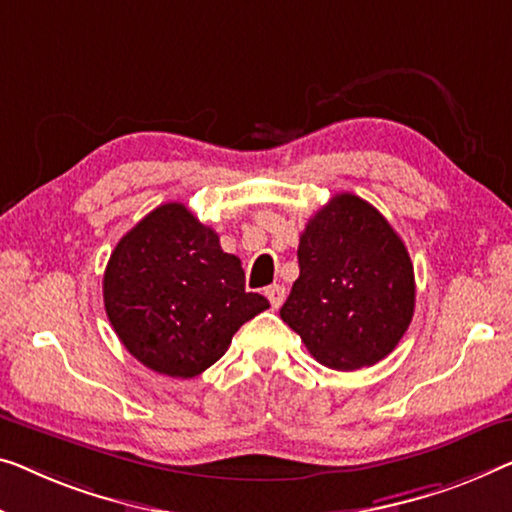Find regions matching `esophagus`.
Instances as JSON below:
<instances>
[{"label": "esophagus", "instance_id": "34e87169", "mask_svg": "<svg viewBox=\"0 0 512 512\" xmlns=\"http://www.w3.org/2000/svg\"><path fill=\"white\" fill-rule=\"evenodd\" d=\"M266 299L271 301V305L273 308H280L282 303H285V296H287V289L282 287V285H269L266 287Z\"/></svg>", "mask_w": 512, "mask_h": 512}]
</instances>
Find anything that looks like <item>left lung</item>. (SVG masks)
I'll return each mask as SVG.
<instances>
[{
	"label": "left lung",
	"mask_w": 512,
	"mask_h": 512,
	"mask_svg": "<svg viewBox=\"0 0 512 512\" xmlns=\"http://www.w3.org/2000/svg\"><path fill=\"white\" fill-rule=\"evenodd\" d=\"M280 317L319 363L370 368L398 347L416 305L414 264L388 220L340 193L308 220Z\"/></svg>",
	"instance_id": "left-lung-1"
}]
</instances>
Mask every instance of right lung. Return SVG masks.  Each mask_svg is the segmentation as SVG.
Masks as SVG:
<instances>
[{
  "label": "right lung",
  "instance_id": "right-lung-1",
  "mask_svg": "<svg viewBox=\"0 0 512 512\" xmlns=\"http://www.w3.org/2000/svg\"><path fill=\"white\" fill-rule=\"evenodd\" d=\"M105 312L137 361L190 379L218 361L232 335L269 308L246 292L241 259L179 202L160 204L112 250L103 276Z\"/></svg>",
  "mask_w": 512,
  "mask_h": 512
}]
</instances>
